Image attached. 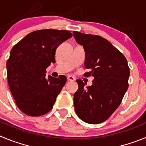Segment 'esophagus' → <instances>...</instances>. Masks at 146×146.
I'll list each match as a JSON object with an SVG mask.
<instances>
[{"instance_id": "obj_1", "label": "esophagus", "mask_w": 146, "mask_h": 146, "mask_svg": "<svg viewBox=\"0 0 146 146\" xmlns=\"http://www.w3.org/2000/svg\"><path fill=\"white\" fill-rule=\"evenodd\" d=\"M67 80H68V81H74L75 80V77L72 75H68L67 76Z\"/></svg>"}]
</instances>
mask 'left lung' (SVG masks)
<instances>
[{"label":"left lung","instance_id":"obj_1","mask_svg":"<svg viewBox=\"0 0 146 146\" xmlns=\"http://www.w3.org/2000/svg\"><path fill=\"white\" fill-rule=\"evenodd\" d=\"M86 53V77H94L93 84L85 87L77 80L78 90L74 95L76 114L82 121L97 124L106 121L121 103L129 86V68L124 55L100 36L73 32Z\"/></svg>","mask_w":146,"mask_h":146}]
</instances>
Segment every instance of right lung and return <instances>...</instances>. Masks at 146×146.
Segmentation results:
<instances>
[{
	"instance_id": "right-lung-1",
	"label": "right lung",
	"mask_w": 146,
	"mask_h": 146,
	"mask_svg": "<svg viewBox=\"0 0 146 146\" xmlns=\"http://www.w3.org/2000/svg\"><path fill=\"white\" fill-rule=\"evenodd\" d=\"M72 36L69 31L38 30L13 47L6 62L8 83L17 106L30 116H40L52 108L66 77L48 76L46 69L55 63V50Z\"/></svg>"
}]
</instances>
